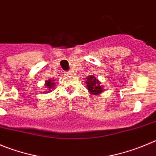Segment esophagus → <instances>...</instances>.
Segmentation results:
<instances>
[{
    "instance_id": "1",
    "label": "esophagus",
    "mask_w": 156,
    "mask_h": 156,
    "mask_svg": "<svg viewBox=\"0 0 156 156\" xmlns=\"http://www.w3.org/2000/svg\"><path fill=\"white\" fill-rule=\"evenodd\" d=\"M67 75H72V72H71V71H67L66 73Z\"/></svg>"
}]
</instances>
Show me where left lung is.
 Instances as JSON below:
<instances>
[{"mask_svg":"<svg viewBox=\"0 0 156 156\" xmlns=\"http://www.w3.org/2000/svg\"><path fill=\"white\" fill-rule=\"evenodd\" d=\"M86 84L88 91H89V92H91V94H101L103 91L102 86L101 85V82H100L97 78H95L94 76H92V75L88 76V78H87Z\"/></svg>","mask_w":156,"mask_h":156,"instance_id":"8db88e82","label":"left lung"}]
</instances>
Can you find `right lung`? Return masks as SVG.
Segmentation results:
<instances>
[{
  "label": "right lung",
  "mask_w": 156,
  "mask_h": 156,
  "mask_svg": "<svg viewBox=\"0 0 156 156\" xmlns=\"http://www.w3.org/2000/svg\"><path fill=\"white\" fill-rule=\"evenodd\" d=\"M54 81H55V80H51V79H49L48 81H46L45 86H46V88H48V90H49V91H51V88H54V85H55Z\"/></svg>",
  "instance_id": "1"
}]
</instances>
